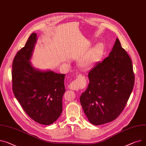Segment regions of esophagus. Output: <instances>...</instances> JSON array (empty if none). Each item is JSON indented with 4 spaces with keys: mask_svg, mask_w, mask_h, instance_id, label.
I'll list each match as a JSON object with an SVG mask.
<instances>
[{
    "mask_svg": "<svg viewBox=\"0 0 146 146\" xmlns=\"http://www.w3.org/2000/svg\"><path fill=\"white\" fill-rule=\"evenodd\" d=\"M82 79V76H79L77 78L74 80H73L69 85V89L71 90H78L80 87V79Z\"/></svg>",
    "mask_w": 146,
    "mask_h": 146,
    "instance_id": "esophagus-1",
    "label": "esophagus"
}]
</instances>
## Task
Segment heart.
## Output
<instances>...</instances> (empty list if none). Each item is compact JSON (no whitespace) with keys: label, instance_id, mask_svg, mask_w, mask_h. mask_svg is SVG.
<instances>
[{"label":"heart","instance_id":"1","mask_svg":"<svg viewBox=\"0 0 146 146\" xmlns=\"http://www.w3.org/2000/svg\"><path fill=\"white\" fill-rule=\"evenodd\" d=\"M106 47L103 43H99L95 46L87 54L81 63V66L84 69H88L99 62L105 53Z\"/></svg>","mask_w":146,"mask_h":146}]
</instances>
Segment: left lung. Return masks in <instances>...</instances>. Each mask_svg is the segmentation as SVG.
Here are the masks:
<instances>
[{
  "label": "left lung",
  "instance_id": "left-lung-1",
  "mask_svg": "<svg viewBox=\"0 0 146 146\" xmlns=\"http://www.w3.org/2000/svg\"><path fill=\"white\" fill-rule=\"evenodd\" d=\"M88 77L89 84L80 99L89 121L101 125L114 120L124 109L135 80L131 59L119 38L109 56L95 65Z\"/></svg>",
  "mask_w": 146,
  "mask_h": 146
}]
</instances>
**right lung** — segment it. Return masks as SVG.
I'll return each mask as SVG.
<instances>
[{"label":"right lung","mask_w":146,"mask_h":146,"mask_svg":"<svg viewBox=\"0 0 146 146\" xmlns=\"http://www.w3.org/2000/svg\"><path fill=\"white\" fill-rule=\"evenodd\" d=\"M36 33L29 36L25 46L16 53L12 63V90L25 113L36 122L53 123L62 114L65 93V74L38 71L30 59L36 42Z\"/></svg>","instance_id":"obj_1"}]
</instances>
